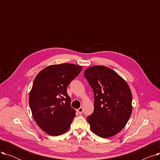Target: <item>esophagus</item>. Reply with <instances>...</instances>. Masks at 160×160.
I'll use <instances>...</instances> for the list:
<instances>
[{"instance_id": "esophagus-1", "label": "esophagus", "mask_w": 160, "mask_h": 160, "mask_svg": "<svg viewBox=\"0 0 160 160\" xmlns=\"http://www.w3.org/2000/svg\"><path fill=\"white\" fill-rule=\"evenodd\" d=\"M77 112L78 114H80V115L82 114V113H83V108H80L79 109H78V110H77Z\"/></svg>"}]
</instances>
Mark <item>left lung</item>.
Here are the masks:
<instances>
[{
  "instance_id": "8db88e82",
  "label": "left lung",
  "mask_w": 160,
  "mask_h": 160,
  "mask_svg": "<svg viewBox=\"0 0 160 160\" xmlns=\"http://www.w3.org/2000/svg\"><path fill=\"white\" fill-rule=\"evenodd\" d=\"M83 75L94 93V111L87 117L91 131L103 138L115 136L132 113L128 85L116 72L102 65L89 67Z\"/></svg>"
}]
</instances>
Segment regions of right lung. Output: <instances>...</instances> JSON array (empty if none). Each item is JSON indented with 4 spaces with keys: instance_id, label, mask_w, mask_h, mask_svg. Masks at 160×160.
<instances>
[{
    "instance_id": "right-lung-1",
    "label": "right lung",
    "mask_w": 160,
    "mask_h": 160,
    "mask_svg": "<svg viewBox=\"0 0 160 160\" xmlns=\"http://www.w3.org/2000/svg\"><path fill=\"white\" fill-rule=\"evenodd\" d=\"M82 69V67L72 63L53 65L35 78L29 104L36 122L48 135L60 136L69 129L76 111L71 106L67 88Z\"/></svg>"
}]
</instances>
